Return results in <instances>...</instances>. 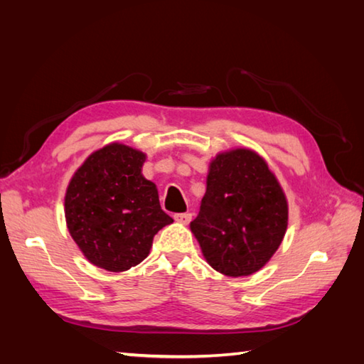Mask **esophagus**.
Masks as SVG:
<instances>
[{
	"mask_svg": "<svg viewBox=\"0 0 364 364\" xmlns=\"http://www.w3.org/2000/svg\"><path fill=\"white\" fill-rule=\"evenodd\" d=\"M173 219L180 223H189L192 219V214L191 213H176L173 215Z\"/></svg>",
	"mask_w": 364,
	"mask_h": 364,
	"instance_id": "esophagus-1",
	"label": "esophagus"
}]
</instances>
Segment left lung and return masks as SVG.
Returning <instances> with one entry per match:
<instances>
[{"mask_svg":"<svg viewBox=\"0 0 364 364\" xmlns=\"http://www.w3.org/2000/svg\"><path fill=\"white\" fill-rule=\"evenodd\" d=\"M288 228V200L264 158L250 149L215 154L191 231L205 259L227 277L258 272Z\"/></svg>","mask_w":364,"mask_h":364,"instance_id":"obj_1","label":"left lung"}]
</instances>
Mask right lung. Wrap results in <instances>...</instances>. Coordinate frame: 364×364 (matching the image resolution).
Listing matches in <instances>:
<instances>
[{
  "label": "right lung",
  "instance_id": "right-lung-1",
  "mask_svg": "<svg viewBox=\"0 0 364 364\" xmlns=\"http://www.w3.org/2000/svg\"><path fill=\"white\" fill-rule=\"evenodd\" d=\"M146 154L112 142L89 154L65 192L70 236L92 264L123 272L149 257L153 237L173 219L156 184L142 175Z\"/></svg>",
  "mask_w": 364,
  "mask_h": 364
}]
</instances>
